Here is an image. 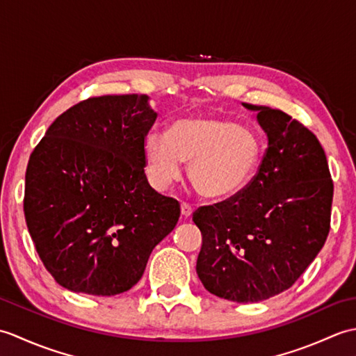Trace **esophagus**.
<instances>
[{
  "label": "esophagus",
  "mask_w": 356,
  "mask_h": 356,
  "mask_svg": "<svg viewBox=\"0 0 356 356\" xmlns=\"http://www.w3.org/2000/svg\"><path fill=\"white\" fill-rule=\"evenodd\" d=\"M180 211H182V217L188 218V217H191V214H193V207L190 205V203L184 202L182 205H180Z\"/></svg>",
  "instance_id": "esophagus-1"
}]
</instances>
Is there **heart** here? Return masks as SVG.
<instances>
[{"mask_svg":"<svg viewBox=\"0 0 356 356\" xmlns=\"http://www.w3.org/2000/svg\"><path fill=\"white\" fill-rule=\"evenodd\" d=\"M147 174L156 188H166L182 174L205 197H229L249 185L259 171L263 145L251 128L217 116L174 120L168 134L151 131L143 142Z\"/></svg>","mask_w":356,"mask_h":356,"instance_id":"b5f03b06","label":"heart"}]
</instances>
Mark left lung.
I'll return each mask as SVG.
<instances>
[{
  "mask_svg": "<svg viewBox=\"0 0 356 356\" xmlns=\"http://www.w3.org/2000/svg\"><path fill=\"white\" fill-rule=\"evenodd\" d=\"M243 105L257 111L268 148L246 188L194 211L202 232L195 270L217 297L257 303L289 289L321 251L334 182L309 128L282 110Z\"/></svg>",
  "mask_w": 356,
  "mask_h": 356,
  "instance_id": "obj_1",
  "label": "left lung"
}]
</instances>
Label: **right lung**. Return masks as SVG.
<instances>
[{"label": "right lung", "mask_w": 356, "mask_h": 356, "mask_svg": "<svg viewBox=\"0 0 356 356\" xmlns=\"http://www.w3.org/2000/svg\"><path fill=\"white\" fill-rule=\"evenodd\" d=\"M157 113L147 95L88 97L58 116L30 154L24 216L36 252L63 287L122 293L177 225L180 205L145 176Z\"/></svg>", "instance_id": "1"}]
</instances>
